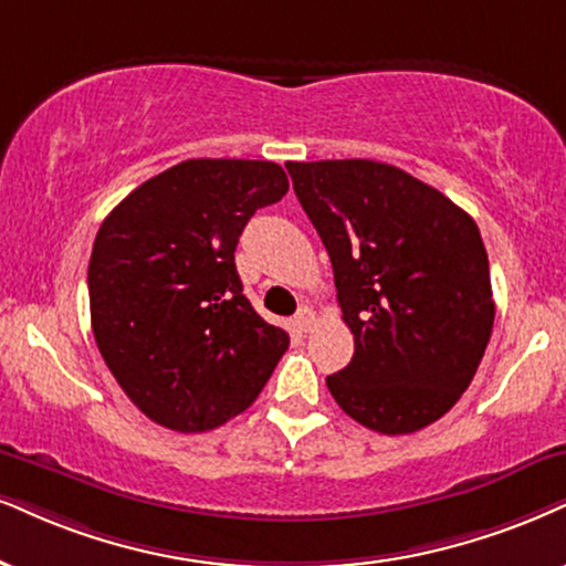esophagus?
I'll return each instance as SVG.
<instances>
[{
	"instance_id": "34e87169",
	"label": "esophagus",
	"mask_w": 566,
	"mask_h": 566,
	"mask_svg": "<svg viewBox=\"0 0 566 566\" xmlns=\"http://www.w3.org/2000/svg\"><path fill=\"white\" fill-rule=\"evenodd\" d=\"M312 323H315V312H312L310 306H302V310L294 315V327L298 333H306L312 327Z\"/></svg>"
}]
</instances>
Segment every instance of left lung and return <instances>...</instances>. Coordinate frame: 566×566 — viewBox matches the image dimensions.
<instances>
[{"instance_id":"obj_1","label":"left lung","mask_w":566,"mask_h":566,"mask_svg":"<svg viewBox=\"0 0 566 566\" xmlns=\"http://www.w3.org/2000/svg\"><path fill=\"white\" fill-rule=\"evenodd\" d=\"M336 277L354 357L327 375L352 420L407 436L475 378L493 304L475 220L438 188L373 159L285 163Z\"/></svg>"}]
</instances>
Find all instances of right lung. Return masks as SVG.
Instances as JSON below:
<instances>
[{
  "instance_id": "1",
  "label": "right lung",
  "mask_w": 566,
  "mask_h": 566,
  "mask_svg": "<svg viewBox=\"0 0 566 566\" xmlns=\"http://www.w3.org/2000/svg\"><path fill=\"white\" fill-rule=\"evenodd\" d=\"M289 191L264 159H186L130 191L88 262L91 327L109 373L149 420L207 432L260 396L289 348L243 296L235 247Z\"/></svg>"
}]
</instances>
